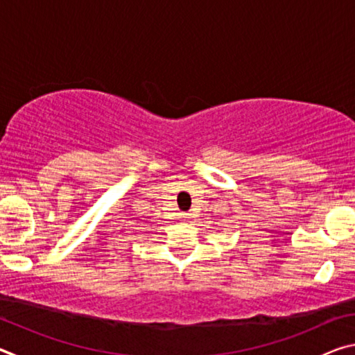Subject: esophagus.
Wrapping results in <instances>:
<instances>
[{
	"mask_svg": "<svg viewBox=\"0 0 355 355\" xmlns=\"http://www.w3.org/2000/svg\"><path fill=\"white\" fill-rule=\"evenodd\" d=\"M178 219L189 220V219H191V214H189V213H180V214H178Z\"/></svg>",
	"mask_w": 355,
	"mask_h": 355,
	"instance_id": "34e87169",
	"label": "esophagus"
}]
</instances>
